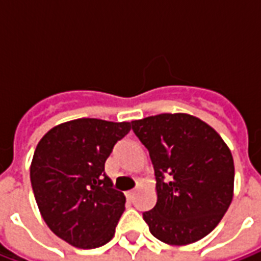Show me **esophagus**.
<instances>
[{
	"instance_id": "obj_1",
	"label": "esophagus",
	"mask_w": 261,
	"mask_h": 261,
	"mask_svg": "<svg viewBox=\"0 0 261 261\" xmlns=\"http://www.w3.org/2000/svg\"><path fill=\"white\" fill-rule=\"evenodd\" d=\"M136 196V190H128V192H125V197H127V200H133Z\"/></svg>"
}]
</instances>
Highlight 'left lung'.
<instances>
[{
    "label": "left lung",
    "mask_w": 261,
    "mask_h": 261,
    "mask_svg": "<svg viewBox=\"0 0 261 261\" xmlns=\"http://www.w3.org/2000/svg\"><path fill=\"white\" fill-rule=\"evenodd\" d=\"M145 145L156 179V204L142 218L168 245H189L219 224L233 197L235 166L213 127L186 113L131 121Z\"/></svg>",
    "instance_id": "obj_1"
}]
</instances>
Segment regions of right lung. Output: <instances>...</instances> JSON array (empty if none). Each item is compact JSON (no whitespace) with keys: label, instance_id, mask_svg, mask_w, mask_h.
<instances>
[{"label":"right lung","instance_id":"right-lung-1","mask_svg":"<svg viewBox=\"0 0 261 261\" xmlns=\"http://www.w3.org/2000/svg\"><path fill=\"white\" fill-rule=\"evenodd\" d=\"M131 123L76 119L53 127L39 141L31 183L44 222L80 249L106 245L114 236L125 197L113 189L105 162Z\"/></svg>","mask_w":261,"mask_h":261}]
</instances>
